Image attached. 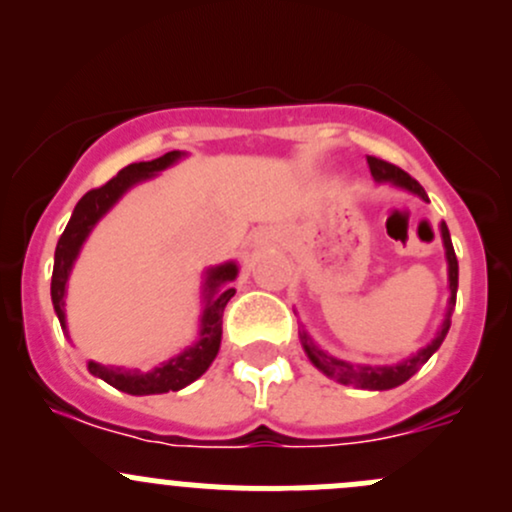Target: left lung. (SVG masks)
<instances>
[{
  "mask_svg": "<svg viewBox=\"0 0 512 512\" xmlns=\"http://www.w3.org/2000/svg\"><path fill=\"white\" fill-rule=\"evenodd\" d=\"M366 163H369L371 168V175H374L379 183H384V180H389V183L394 185H401V188L411 190V193L421 195L423 200L426 198V190L418 185L416 178H411L406 170H401L399 165L389 163V160H381L376 156H366ZM441 235H443V245H446V260H448V280H451V309L453 304H456V289H458V260H456V252H453V242H451V235H448V227L446 223L441 225ZM451 309H448V317L446 322H443L441 332H438V337L433 339L431 344H428L426 349H421L416 356H411V359H406L404 364H396V366H359V364H349V361H342V359H334V356L324 354L322 349L314 347L312 342H309L307 334L302 332V344H304V352H307L309 359H312V364L317 366L319 371H324L327 376H332V379L342 381V384H354V386H361V389H394V386L404 384L406 379H411V376L416 374L418 366L423 364V361H428V356L436 352L438 347H441V342L446 339L448 334V327H451Z\"/></svg>",
  "mask_w": 512,
  "mask_h": 512,
  "instance_id": "left-lung-1",
  "label": "left lung"
}]
</instances>
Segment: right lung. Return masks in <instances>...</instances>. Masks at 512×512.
<instances>
[{
	"instance_id": "1",
	"label": "right lung",
	"mask_w": 512,
	"mask_h": 512,
	"mask_svg": "<svg viewBox=\"0 0 512 512\" xmlns=\"http://www.w3.org/2000/svg\"><path fill=\"white\" fill-rule=\"evenodd\" d=\"M180 158L178 151H170L156 160H143V163H131L123 170H118L108 183L101 188L89 190L84 198L76 203L74 215H71L69 225L61 232L59 242H56L54 252V275H51V302H54L59 322L64 324V292L66 280H69L71 265H74L76 255H79L81 245H84L86 235L91 227L98 223L103 213L126 193L131 185L141 183V180L151 178L158 170L168 168L170 163ZM237 267L232 262L210 270L208 277V307L203 314V327H200V342L195 347L185 349L183 354L173 356L168 364L158 366L153 371H138V369H121V366H101L91 361L89 371L94 376H101L106 384L116 386V389L126 391L133 396L146 394H165V391H178L195 381L198 376L205 374L213 359L218 356L220 337H223V312L225 304L235 294V289L227 287V282L235 280Z\"/></svg>"
}]
</instances>
